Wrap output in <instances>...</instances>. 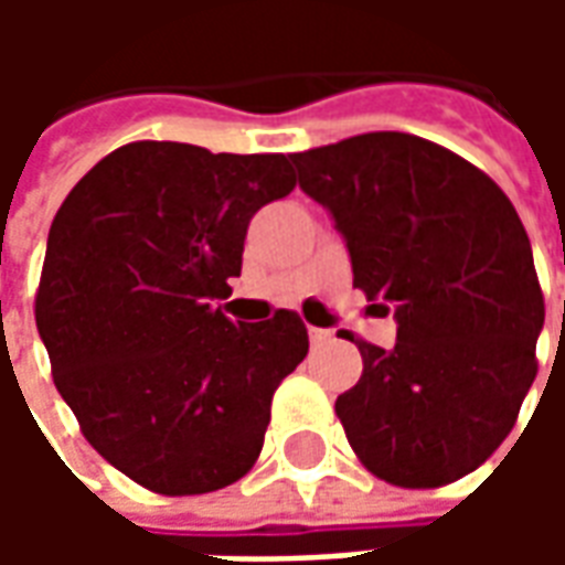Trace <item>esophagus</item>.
I'll return each instance as SVG.
<instances>
[{
    "mask_svg": "<svg viewBox=\"0 0 565 565\" xmlns=\"http://www.w3.org/2000/svg\"><path fill=\"white\" fill-rule=\"evenodd\" d=\"M308 339H311V344L330 342V330H320V327H308Z\"/></svg>",
    "mask_w": 565,
    "mask_h": 565,
    "instance_id": "obj_1",
    "label": "esophagus"
}]
</instances>
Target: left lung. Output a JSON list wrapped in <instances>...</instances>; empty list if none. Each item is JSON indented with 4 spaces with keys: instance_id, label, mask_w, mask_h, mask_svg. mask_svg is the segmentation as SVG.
Here are the masks:
<instances>
[{
    "instance_id": "left-lung-1",
    "label": "left lung",
    "mask_w": 565,
    "mask_h": 565,
    "mask_svg": "<svg viewBox=\"0 0 565 565\" xmlns=\"http://www.w3.org/2000/svg\"><path fill=\"white\" fill-rule=\"evenodd\" d=\"M299 186L330 211L396 344L344 335L363 375L335 399L369 472L441 487L505 441L535 381L545 296L509 196L478 166L408 132H366L290 153Z\"/></svg>"
}]
</instances>
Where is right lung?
Wrapping results in <instances>:
<instances>
[{"mask_svg":"<svg viewBox=\"0 0 565 565\" xmlns=\"http://www.w3.org/2000/svg\"><path fill=\"white\" fill-rule=\"evenodd\" d=\"M294 186L284 153L132 141L56 211L35 294L56 391L93 448L153 493L245 478L271 396L306 360L296 311L233 323L214 306L242 271L250 217Z\"/></svg>","mask_w":565,"mask_h":565,"instance_id":"right-lung-1","label":"right lung"}]
</instances>
